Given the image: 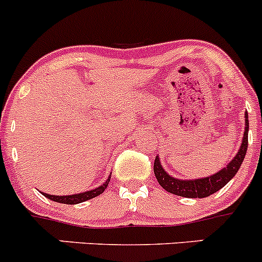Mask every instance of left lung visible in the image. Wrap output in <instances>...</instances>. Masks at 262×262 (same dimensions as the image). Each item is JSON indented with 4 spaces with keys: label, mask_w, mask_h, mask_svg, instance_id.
<instances>
[{
    "label": "left lung",
    "mask_w": 262,
    "mask_h": 262,
    "mask_svg": "<svg viewBox=\"0 0 262 262\" xmlns=\"http://www.w3.org/2000/svg\"><path fill=\"white\" fill-rule=\"evenodd\" d=\"M248 146V116L246 113V129L243 135V141H242L241 149L238 154L231 159L230 163L219 171L217 173L208 178L195 179V180H179V179L170 176L166 171L162 168L159 157L157 156L154 159V175L158 180L159 185L166 189L168 193L176 194V195L185 196V198H206L211 194L220 190L223 186H225L231 179L238 172L242 162L245 159L246 153H247Z\"/></svg>",
    "instance_id": "8db88e82"
}]
</instances>
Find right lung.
<instances>
[{
    "instance_id": "obj_1",
    "label": "right lung",
    "mask_w": 262,
    "mask_h": 262,
    "mask_svg": "<svg viewBox=\"0 0 262 262\" xmlns=\"http://www.w3.org/2000/svg\"><path fill=\"white\" fill-rule=\"evenodd\" d=\"M109 181H111V176L108 178V180L103 184L99 188L94 189V190L90 191H84V193H79V194H74V195H51V194H46L42 193V195H45L46 198L51 199L54 202H58V203H64V204H77V203H82V202H86L91 198H95V196L100 195L104 190L108 186Z\"/></svg>"
}]
</instances>
